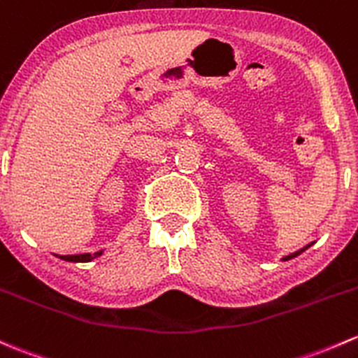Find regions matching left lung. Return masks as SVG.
<instances>
[{"label": "left lung", "instance_id": "left-lung-1", "mask_svg": "<svg viewBox=\"0 0 358 358\" xmlns=\"http://www.w3.org/2000/svg\"><path fill=\"white\" fill-rule=\"evenodd\" d=\"M310 245H312V243H308V245H307V247L300 248V250H296V252H293V254H289V255H287V257H283V261H289V259L296 257V255H300V254H302V252H303V250H307V248H308V247H310Z\"/></svg>", "mask_w": 358, "mask_h": 358}]
</instances>
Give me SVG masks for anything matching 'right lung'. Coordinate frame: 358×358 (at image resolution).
I'll use <instances>...</instances> for the list:
<instances>
[{"instance_id":"right-lung-1","label":"right lung","mask_w":358,"mask_h":358,"mask_svg":"<svg viewBox=\"0 0 358 358\" xmlns=\"http://www.w3.org/2000/svg\"><path fill=\"white\" fill-rule=\"evenodd\" d=\"M103 254V250L96 252V254H77V255H59V259H63V261H69V262H89L92 261V259L99 257V255Z\"/></svg>"}]
</instances>
